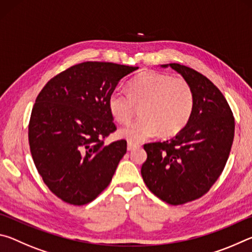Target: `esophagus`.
Segmentation results:
<instances>
[{"label": "esophagus", "mask_w": 252, "mask_h": 252, "mask_svg": "<svg viewBox=\"0 0 252 252\" xmlns=\"http://www.w3.org/2000/svg\"><path fill=\"white\" fill-rule=\"evenodd\" d=\"M139 147H140L139 144H136L134 142H131V141H127V150H129V151L134 150V149L139 148Z\"/></svg>", "instance_id": "34e87169"}]
</instances>
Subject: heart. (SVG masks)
<instances>
[{
    "label": "heart",
    "instance_id": "1",
    "mask_svg": "<svg viewBox=\"0 0 252 252\" xmlns=\"http://www.w3.org/2000/svg\"><path fill=\"white\" fill-rule=\"evenodd\" d=\"M127 92L110 93L108 106L111 116L119 123L130 121L135 105L140 106L138 120L122 127V138L142 142L159 133L170 138L185 129L193 112L194 95L185 79L159 72H144L127 85Z\"/></svg>",
    "mask_w": 252,
    "mask_h": 252
}]
</instances>
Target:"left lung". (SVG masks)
<instances>
[{
	"instance_id": "left-lung-1",
	"label": "left lung",
	"mask_w": 252,
	"mask_h": 252,
	"mask_svg": "<svg viewBox=\"0 0 252 252\" xmlns=\"http://www.w3.org/2000/svg\"><path fill=\"white\" fill-rule=\"evenodd\" d=\"M190 84L194 95L189 123L174 138L144 144L141 168L149 190L172 206L201 198L227 163L234 136V118L227 100L206 76L191 67L170 63Z\"/></svg>"
}]
</instances>
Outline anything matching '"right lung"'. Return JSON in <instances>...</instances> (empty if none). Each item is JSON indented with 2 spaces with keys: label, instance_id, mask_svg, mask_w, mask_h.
Wrapping results in <instances>:
<instances>
[{
  "label": "right lung",
  "instance_id": "1",
  "mask_svg": "<svg viewBox=\"0 0 252 252\" xmlns=\"http://www.w3.org/2000/svg\"><path fill=\"white\" fill-rule=\"evenodd\" d=\"M138 66L83 62L51 79L37 95L29 123L34 164L63 201L83 206L110 185L126 141L104 144L117 130L108 99Z\"/></svg>",
  "mask_w": 252,
  "mask_h": 252
}]
</instances>
